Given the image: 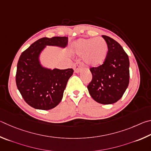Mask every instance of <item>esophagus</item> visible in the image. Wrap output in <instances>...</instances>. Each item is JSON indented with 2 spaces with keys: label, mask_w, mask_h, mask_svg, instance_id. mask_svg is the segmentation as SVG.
<instances>
[{
  "label": "esophagus",
  "mask_w": 151,
  "mask_h": 151,
  "mask_svg": "<svg viewBox=\"0 0 151 151\" xmlns=\"http://www.w3.org/2000/svg\"><path fill=\"white\" fill-rule=\"evenodd\" d=\"M83 63L80 62V61H78V62H76L75 64L73 65V70L76 73H79L81 70H82L83 68Z\"/></svg>",
  "instance_id": "obj_1"
}]
</instances>
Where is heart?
<instances>
[{"label":"heart","mask_w":151,"mask_h":151,"mask_svg":"<svg viewBox=\"0 0 151 151\" xmlns=\"http://www.w3.org/2000/svg\"><path fill=\"white\" fill-rule=\"evenodd\" d=\"M73 48L78 54L83 55V61L87 65L98 67L106 59L108 46L102 38H81L74 42Z\"/></svg>","instance_id":"heart-1"}]
</instances>
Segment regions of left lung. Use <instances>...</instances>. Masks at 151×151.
I'll return each mask as SVG.
<instances>
[{
	"label": "left lung",
	"mask_w": 151,
	"mask_h": 151,
	"mask_svg": "<svg viewBox=\"0 0 151 151\" xmlns=\"http://www.w3.org/2000/svg\"><path fill=\"white\" fill-rule=\"evenodd\" d=\"M108 46L102 65L90 68L92 80L88 86L92 98L101 104H113L125 93L129 83V60L122 46L115 40L103 35Z\"/></svg>",
	"instance_id": "1"
}]
</instances>
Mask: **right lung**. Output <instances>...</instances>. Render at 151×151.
<instances>
[{"mask_svg": "<svg viewBox=\"0 0 151 151\" xmlns=\"http://www.w3.org/2000/svg\"><path fill=\"white\" fill-rule=\"evenodd\" d=\"M68 38H42L34 42L20 55L17 64L16 83L23 99L36 109L49 110L60 104L72 68L50 70L40 64L39 56L46 46L65 47Z\"/></svg>", "mask_w": 151, "mask_h": 151, "instance_id": "add662e5", "label": "right lung"}]
</instances>
